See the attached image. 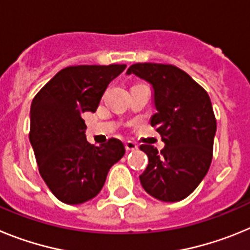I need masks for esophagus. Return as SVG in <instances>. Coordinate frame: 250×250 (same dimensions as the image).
I'll use <instances>...</instances> for the list:
<instances>
[{"label": "esophagus", "mask_w": 250, "mask_h": 250, "mask_svg": "<svg viewBox=\"0 0 250 250\" xmlns=\"http://www.w3.org/2000/svg\"><path fill=\"white\" fill-rule=\"evenodd\" d=\"M125 147H126L127 151H134V150L138 149V145L135 143H132V141H126L125 143Z\"/></svg>", "instance_id": "obj_1"}]
</instances>
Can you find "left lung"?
I'll use <instances>...</instances> for the list:
<instances>
[{
  "label": "left lung",
  "mask_w": 250,
  "mask_h": 250,
  "mask_svg": "<svg viewBox=\"0 0 250 250\" xmlns=\"http://www.w3.org/2000/svg\"><path fill=\"white\" fill-rule=\"evenodd\" d=\"M152 87L156 112L150 119L164 149L141 145L149 164L140 183L165 203L185 199L207 175L213 158L216 120L209 95L187 72L173 65L135 63L126 71Z\"/></svg>",
  "instance_id": "obj_1"
}]
</instances>
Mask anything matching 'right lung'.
<instances>
[{
  "label": "right lung",
  "instance_id": "obj_1",
  "mask_svg": "<svg viewBox=\"0 0 250 250\" xmlns=\"http://www.w3.org/2000/svg\"><path fill=\"white\" fill-rule=\"evenodd\" d=\"M126 65L70 66L57 72L31 104L30 143L40 174L65 204L100 193L110 167L125 154L119 139L95 146L86 140L83 112H95L106 87Z\"/></svg>",
  "mask_w": 250,
  "mask_h": 250
}]
</instances>
